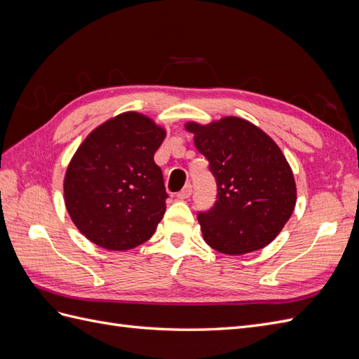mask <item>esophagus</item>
Instances as JSON below:
<instances>
[{"label": "esophagus", "instance_id": "1", "mask_svg": "<svg viewBox=\"0 0 359 359\" xmlns=\"http://www.w3.org/2000/svg\"><path fill=\"white\" fill-rule=\"evenodd\" d=\"M191 196V186L190 184H187L186 187H184L178 194H177V198L178 199H181V201H184V199H189Z\"/></svg>", "mask_w": 359, "mask_h": 359}]
</instances>
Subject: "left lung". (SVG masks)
<instances>
[{"label": "left lung", "instance_id": "left-lung-1", "mask_svg": "<svg viewBox=\"0 0 359 359\" xmlns=\"http://www.w3.org/2000/svg\"><path fill=\"white\" fill-rule=\"evenodd\" d=\"M184 127L217 182L215 205L198 214L205 243L240 256L274 241L297 203L295 178L278 145L238 116Z\"/></svg>", "mask_w": 359, "mask_h": 359}]
</instances>
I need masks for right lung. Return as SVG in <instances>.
<instances>
[{
    "label": "right lung",
    "mask_w": 359,
    "mask_h": 359,
    "mask_svg": "<svg viewBox=\"0 0 359 359\" xmlns=\"http://www.w3.org/2000/svg\"><path fill=\"white\" fill-rule=\"evenodd\" d=\"M166 130L139 112L107 119L83 139L64 177V203L91 243L126 252L148 241L168 193L154 154Z\"/></svg>",
    "instance_id": "1"
}]
</instances>
